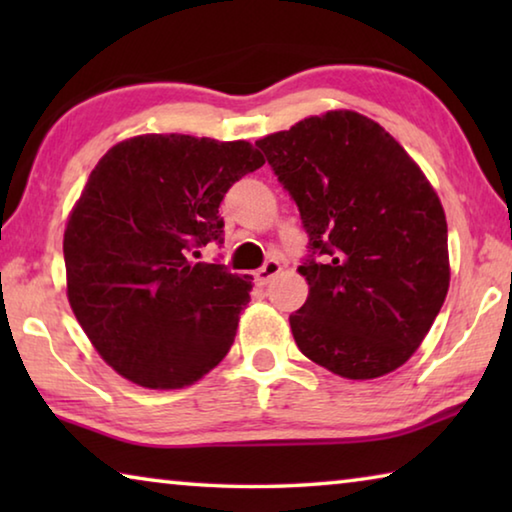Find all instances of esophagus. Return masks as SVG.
<instances>
[{"instance_id":"esophagus-1","label":"esophagus","mask_w":512,"mask_h":512,"mask_svg":"<svg viewBox=\"0 0 512 512\" xmlns=\"http://www.w3.org/2000/svg\"><path fill=\"white\" fill-rule=\"evenodd\" d=\"M280 271H282L280 262H277V259H268L262 268H257L255 271V280H257V284H268Z\"/></svg>"}]
</instances>
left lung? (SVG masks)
Returning <instances> with one entry per match:
<instances>
[{
    "mask_svg": "<svg viewBox=\"0 0 512 512\" xmlns=\"http://www.w3.org/2000/svg\"><path fill=\"white\" fill-rule=\"evenodd\" d=\"M296 201L309 296L289 316L300 352L375 379L420 348L449 289L447 221L418 164L377 121L329 110L255 142Z\"/></svg>",
    "mask_w": 512,
    "mask_h": 512,
    "instance_id": "left-lung-1",
    "label": "left lung"
}]
</instances>
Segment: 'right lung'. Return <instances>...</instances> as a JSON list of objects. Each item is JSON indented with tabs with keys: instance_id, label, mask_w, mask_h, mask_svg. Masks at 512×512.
Segmentation results:
<instances>
[{
	"instance_id": "1",
	"label": "right lung",
	"mask_w": 512,
	"mask_h": 512,
	"mask_svg": "<svg viewBox=\"0 0 512 512\" xmlns=\"http://www.w3.org/2000/svg\"><path fill=\"white\" fill-rule=\"evenodd\" d=\"M262 164L244 140L173 133L119 142L92 169L65 228L67 298L121 377L183 388L228 354L253 284L189 253L223 244V196Z\"/></svg>"
}]
</instances>
